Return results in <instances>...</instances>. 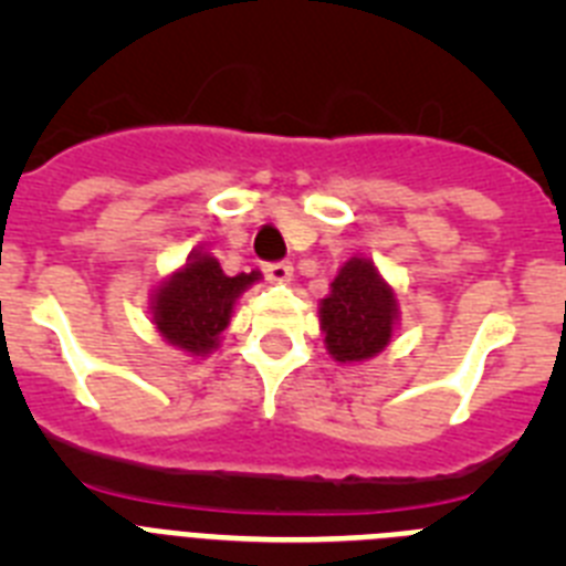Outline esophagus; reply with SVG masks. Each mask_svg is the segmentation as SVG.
Wrapping results in <instances>:
<instances>
[{
  "instance_id": "obj_1",
  "label": "esophagus",
  "mask_w": 566,
  "mask_h": 566,
  "mask_svg": "<svg viewBox=\"0 0 566 566\" xmlns=\"http://www.w3.org/2000/svg\"><path fill=\"white\" fill-rule=\"evenodd\" d=\"M263 274H266L272 283H289L294 274L292 263H263Z\"/></svg>"
}]
</instances>
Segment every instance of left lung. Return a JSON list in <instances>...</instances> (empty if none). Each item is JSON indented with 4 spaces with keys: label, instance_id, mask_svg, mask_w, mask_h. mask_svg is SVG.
Segmentation results:
<instances>
[{
    "label": "left lung",
    "instance_id": "obj_1",
    "mask_svg": "<svg viewBox=\"0 0 566 566\" xmlns=\"http://www.w3.org/2000/svg\"><path fill=\"white\" fill-rule=\"evenodd\" d=\"M332 292L319 300L323 345L337 363L354 365L382 354L399 326V300L374 260L354 254L339 266Z\"/></svg>",
    "mask_w": 566,
    "mask_h": 566
}]
</instances>
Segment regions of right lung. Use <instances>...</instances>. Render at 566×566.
<instances>
[{
    "instance_id": "right-lung-1",
    "label": "right lung",
    "mask_w": 566,
    "mask_h": 566,
    "mask_svg": "<svg viewBox=\"0 0 566 566\" xmlns=\"http://www.w3.org/2000/svg\"><path fill=\"white\" fill-rule=\"evenodd\" d=\"M260 280L258 269L229 277L218 258L195 249L187 263L158 280L149 294L155 332L189 357H209L232 323L238 297Z\"/></svg>"
}]
</instances>
